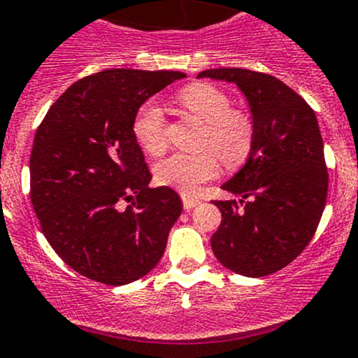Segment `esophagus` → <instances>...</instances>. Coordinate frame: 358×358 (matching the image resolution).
Wrapping results in <instances>:
<instances>
[{"mask_svg":"<svg viewBox=\"0 0 358 358\" xmlns=\"http://www.w3.org/2000/svg\"><path fill=\"white\" fill-rule=\"evenodd\" d=\"M182 202H183V209H187V210L194 209L195 206L201 204V201H199V199L190 197V195H182Z\"/></svg>","mask_w":358,"mask_h":358,"instance_id":"esophagus-1","label":"esophagus"}]
</instances>
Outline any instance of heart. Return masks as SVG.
Wrapping results in <instances>:
<instances>
[{
  "instance_id": "1",
  "label": "heart",
  "mask_w": 358,
  "mask_h": 358,
  "mask_svg": "<svg viewBox=\"0 0 358 358\" xmlns=\"http://www.w3.org/2000/svg\"><path fill=\"white\" fill-rule=\"evenodd\" d=\"M180 106L204 123L199 152H176L159 161L154 175L161 185L173 187L183 194H195L202 183L220 171V159L227 166H236L245 159L254 135V123L245 111L229 108V97L210 84H192L176 96ZM131 131L145 152L159 156L166 149V120L163 110L152 101L142 104L131 123Z\"/></svg>"
}]
</instances>
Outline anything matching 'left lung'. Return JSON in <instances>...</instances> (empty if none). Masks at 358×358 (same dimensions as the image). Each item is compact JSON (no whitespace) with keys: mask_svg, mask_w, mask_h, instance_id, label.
Here are the masks:
<instances>
[{"mask_svg":"<svg viewBox=\"0 0 358 358\" xmlns=\"http://www.w3.org/2000/svg\"><path fill=\"white\" fill-rule=\"evenodd\" d=\"M231 82L250 108L254 135L247 163L221 189L236 201H214L221 224L210 238L229 271L261 278L288 266L308 245L328 195L315 113L273 75L245 69L204 70L197 78Z\"/></svg>","mask_w":358,"mask_h":358,"instance_id":"1","label":"left lung"}]
</instances>
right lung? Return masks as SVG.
I'll use <instances>...</instances> for the list:
<instances>
[{
    "mask_svg": "<svg viewBox=\"0 0 358 358\" xmlns=\"http://www.w3.org/2000/svg\"><path fill=\"white\" fill-rule=\"evenodd\" d=\"M185 77L130 69L89 75L58 97L36 131L34 210L56 254L89 280L131 283L163 257L182 201L169 187H149L131 123L150 96Z\"/></svg>",
    "mask_w": 358,
    "mask_h": 358,
    "instance_id": "add662e5",
    "label": "right lung"
}]
</instances>
